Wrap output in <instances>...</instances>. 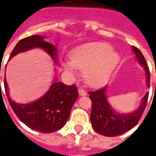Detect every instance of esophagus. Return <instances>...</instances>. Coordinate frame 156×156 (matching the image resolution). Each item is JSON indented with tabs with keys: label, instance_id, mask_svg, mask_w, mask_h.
Masks as SVG:
<instances>
[{
	"label": "esophagus",
	"instance_id": "34e87169",
	"mask_svg": "<svg viewBox=\"0 0 156 156\" xmlns=\"http://www.w3.org/2000/svg\"><path fill=\"white\" fill-rule=\"evenodd\" d=\"M78 93H79V95L82 96H84L87 95V92L83 90V89H78Z\"/></svg>",
	"mask_w": 156,
	"mask_h": 156
}]
</instances>
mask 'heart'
I'll use <instances>...</instances> for the list:
<instances>
[{
	"mask_svg": "<svg viewBox=\"0 0 156 156\" xmlns=\"http://www.w3.org/2000/svg\"><path fill=\"white\" fill-rule=\"evenodd\" d=\"M72 61L64 64V69L71 76H75L77 69L84 71L86 82L94 87L103 85L108 81L119 60L116 52L108 44L91 42L74 48L70 54Z\"/></svg>",
	"mask_w": 156,
	"mask_h": 156,
	"instance_id": "obj_1",
	"label": "heart"
}]
</instances>
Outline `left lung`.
I'll return each mask as SVG.
<instances>
[{
	"instance_id": "8db88e82",
	"label": "left lung",
	"mask_w": 156,
	"mask_h": 156,
	"mask_svg": "<svg viewBox=\"0 0 156 156\" xmlns=\"http://www.w3.org/2000/svg\"><path fill=\"white\" fill-rule=\"evenodd\" d=\"M132 50L136 55V60L145 70L147 87L149 88V66L142 52L136 47H132ZM107 86L96 91H90V98L92 101V109L90 114V121L92 128L101 135L106 136H115L122 135L136 126L140 120L142 114L144 111L149 97V92L146 93L141 101L139 107L130 114H119L112 108L109 104L106 90Z\"/></svg>"
}]
</instances>
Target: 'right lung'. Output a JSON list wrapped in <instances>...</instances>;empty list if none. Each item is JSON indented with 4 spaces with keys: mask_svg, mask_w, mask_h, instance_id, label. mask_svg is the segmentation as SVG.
I'll use <instances>...</instances> for the list:
<instances>
[{
    "mask_svg": "<svg viewBox=\"0 0 156 156\" xmlns=\"http://www.w3.org/2000/svg\"><path fill=\"white\" fill-rule=\"evenodd\" d=\"M44 38L42 36L34 35L20 40L12 49L10 59L21 52L39 48L57 62L55 46L46 42ZM4 86L7 100L17 117L30 129L42 133H51L64 126L78 96V89L74 84L66 85L54 81L47 93L41 98L30 103L20 104L11 99L6 79Z\"/></svg>",
    "mask_w": 156,
    "mask_h": 156,
    "instance_id": "add662e5",
    "label": "right lung"
}]
</instances>
